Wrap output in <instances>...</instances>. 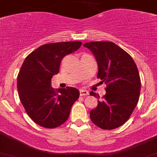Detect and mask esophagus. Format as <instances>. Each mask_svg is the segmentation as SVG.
I'll return each instance as SVG.
<instances>
[{
	"label": "esophagus",
	"instance_id": "esophagus-1",
	"mask_svg": "<svg viewBox=\"0 0 157 157\" xmlns=\"http://www.w3.org/2000/svg\"><path fill=\"white\" fill-rule=\"evenodd\" d=\"M79 93H80V96H87L89 95V92L87 90H79Z\"/></svg>",
	"mask_w": 157,
	"mask_h": 157
}]
</instances>
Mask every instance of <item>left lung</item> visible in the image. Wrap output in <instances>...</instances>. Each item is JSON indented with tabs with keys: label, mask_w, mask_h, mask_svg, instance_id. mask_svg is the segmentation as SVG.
<instances>
[{
	"label": "left lung",
	"mask_w": 157,
	"mask_h": 157,
	"mask_svg": "<svg viewBox=\"0 0 157 157\" xmlns=\"http://www.w3.org/2000/svg\"><path fill=\"white\" fill-rule=\"evenodd\" d=\"M98 65V78L107 84L106 94L90 113L95 125L104 130L122 126L130 118L139 100L141 79L132 57L111 41L85 43ZM90 96L100 98L90 92Z\"/></svg>",
	"instance_id": "8db88e82"
}]
</instances>
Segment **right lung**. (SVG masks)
Wrapping results in <instances>:
<instances>
[{"instance_id":"1","label":"right lung","mask_w":157,"mask_h":157,"mask_svg":"<svg viewBox=\"0 0 157 157\" xmlns=\"http://www.w3.org/2000/svg\"><path fill=\"white\" fill-rule=\"evenodd\" d=\"M81 45V41L45 44L23 61L17 78L19 99L30 119L41 127L50 129L62 125L79 98V91L74 87L54 90L51 79L59 73L62 59Z\"/></svg>"}]
</instances>
